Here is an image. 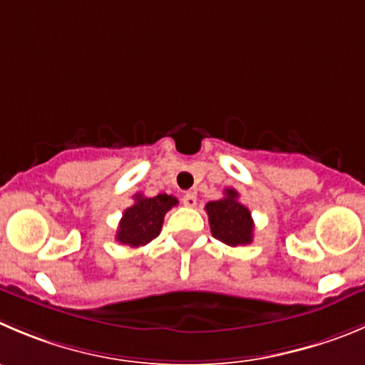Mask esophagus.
Wrapping results in <instances>:
<instances>
[{"label": "esophagus", "mask_w": 365, "mask_h": 365, "mask_svg": "<svg viewBox=\"0 0 365 365\" xmlns=\"http://www.w3.org/2000/svg\"><path fill=\"white\" fill-rule=\"evenodd\" d=\"M182 204H185V206H188V207H193L197 204V195L193 192H188V193H185V195H182Z\"/></svg>", "instance_id": "obj_1"}]
</instances>
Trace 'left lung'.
Listing matches in <instances>:
<instances>
[{
	"label": "left lung",
	"instance_id": "1",
	"mask_svg": "<svg viewBox=\"0 0 365 365\" xmlns=\"http://www.w3.org/2000/svg\"><path fill=\"white\" fill-rule=\"evenodd\" d=\"M224 193L225 195L220 200H211L206 204L211 235L231 247L251 244L255 231L251 211L238 200L237 190L227 188Z\"/></svg>",
	"mask_w": 365,
	"mask_h": 365
}]
</instances>
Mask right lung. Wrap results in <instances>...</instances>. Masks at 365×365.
I'll list each match as a JSON object with an SVG mask.
<instances>
[{
  "label": "right lung",
  "mask_w": 365,
  "mask_h": 365,
  "mask_svg": "<svg viewBox=\"0 0 365 365\" xmlns=\"http://www.w3.org/2000/svg\"><path fill=\"white\" fill-rule=\"evenodd\" d=\"M179 200L172 195L161 193L158 197L134 195V204L123 211L118 224L116 240L130 247H141L159 237L166 211L177 206Z\"/></svg>",
  "instance_id": "1"
}]
</instances>
